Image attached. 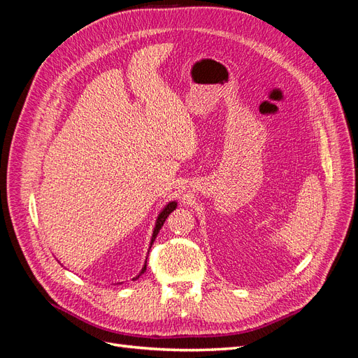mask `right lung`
Segmentation results:
<instances>
[{
	"instance_id": "obj_1",
	"label": "right lung",
	"mask_w": 358,
	"mask_h": 358,
	"mask_svg": "<svg viewBox=\"0 0 358 358\" xmlns=\"http://www.w3.org/2000/svg\"><path fill=\"white\" fill-rule=\"evenodd\" d=\"M176 206H178V203L176 201H170L164 209L161 210V213L158 215V218H157V222H155V229H154V233H152V239H150V246H152V243L155 242V239H157V234L159 233V230H161V227H162V224L166 222V220H167V216L176 209ZM150 246H149V249H150ZM148 259V258H146ZM146 272V263H145V266H143V268H142V272H140L134 279H137V278H140L142 276L143 273Z\"/></svg>"
}]
</instances>
